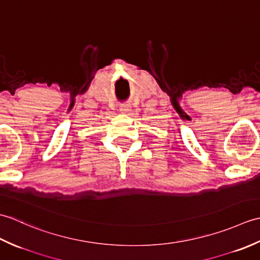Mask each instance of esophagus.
Masks as SVG:
<instances>
[{
    "instance_id": "obj_1",
    "label": "esophagus",
    "mask_w": 260,
    "mask_h": 260,
    "mask_svg": "<svg viewBox=\"0 0 260 260\" xmlns=\"http://www.w3.org/2000/svg\"><path fill=\"white\" fill-rule=\"evenodd\" d=\"M129 110H131V106H129V105H127V104L120 105V107H119V112H121V113H128Z\"/></svg>"
}]
</instances>
